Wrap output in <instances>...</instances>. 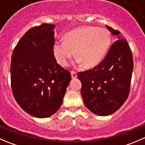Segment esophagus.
<instances>
[{
	"label": "esophagus",
	"mask_w": 145,
	"mask_h": 145,
	"mask_svg": "<svg viewBox=\"0 0 145 145\" xmlns=\"http://www.w3.org/2000/svg\"><path fill=\"white\" fill-rule=\"evenodd\" d=\"M71 76L72 78H77V72L75 71H73V70H72L71 71Z\"/></svg>",
	"instance_id": "34e87169"
}]
</instances>
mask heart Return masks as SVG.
Here are the masks:
<instances>
[{"instance_id":"b5f03b06","label":"heart","mask_w":145,"mask_h":145,"mask_svg":"<svg viewBox=\"0 0 145 145\" xmlns=\"http://www.w3.org/2000/svg\"><path fill=\"white\" fill-rule=\"evenodd\" d=\"M111 36L105 28L85 26L75 29L65 35V40H56L53 53L61 65L67 66L76 55L78 63L85 67L97 65L104 59L110 48Z\"/></svg>"}]
</instances>
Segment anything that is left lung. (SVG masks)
<instances>
[{
    "label": "left lung",
    "mask_w": 145,
    "mask_h": 145,
    "mask_svg": "<svg viewBox=\"0 0 145 145\" xmlns=\"http://www.w3.org/2000/svg\"><path fill=\"white\" fill-rule=\"evenodd\" d=\"M118 38L103 61L91 70L80 72L81 95L85 105L100 116L112 114L124 104L130 89L133 59L130 48L120 32L106 25Z\"/></svg>",
    "instance_id": "obj_1"
}]
</instances>
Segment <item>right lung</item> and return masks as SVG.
I'll list each match as a JSON object with an SVG mask.
<instances>
[{
	"label": "right lung",
	"instance_id": "1",
	"mask_svg": "<svg viewBox=\"0 0 145 145\" xmlns=\"http://www.w3.org/2000/svg\"><path fill=\"white\" fill-rule=\"evenodd\" d=\"M55 25L29 29L13 50L10 80L14 98L29 115L45 118L63 103L71 80L69 70L57 63L53 53Z\"/></svg>",
	"mask_w": 145,
	"mask_h": 145
}]
</instances>
